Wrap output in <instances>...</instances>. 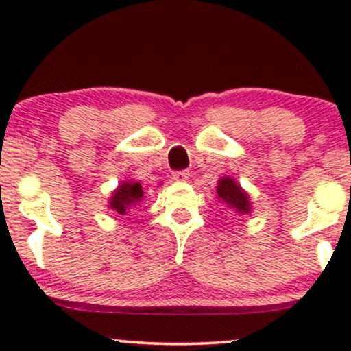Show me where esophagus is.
I'll list each match as a JSON object with an SVG mask.
<instances>
[{"mask_svg": "<svg viewBox=\"0 0 351 351\" xmlns=\"http://www.w3.org/2000/svg\"><path fill=\"white\" fill-rule=\"evenodd\" d=\"M173 180L178 181V183H186L189 180V171L183 170V171H175L173 173Z\"/></svg>", "mask_w": 351, "mask_h": 351, "instance_id": "34e87169", "label": "esophagus"}]
</instances>
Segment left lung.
<instances>
[{"label":"left lung","mask_w":351,"mask_h":351,"mask_svg":"<svg viewBox=\"0 0 351 351\" xmlns=\"http://www.w3.org/2000/svg\"><path fill=\"white\" fill-rule=\"evenodd\" d=\"M216 198L236 215H251V196L232 176H221L216 186Z\"/></svg>","instance_id":"left-lung-1"}]
</instances>
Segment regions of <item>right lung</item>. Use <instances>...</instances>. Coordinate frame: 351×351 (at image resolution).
Returning a JSON list of instances; mask_svg holds the SVG:
<instances>
[{"label":"right lung","instance_id":"add662e5","mask_svg":"<svg viewBox=\"0 0 351 351\" xmlns=\"http://www.w3.org/2000/svg\"><path fill=\"white\" fill-rule=\"evenodd\" d=\"M145 199V191L142 184L134 180H125L112 191L108 198L107 208L114 211L115 215H127L132 208L140 204Z\"/></svg>","mask_w":351,"mask_h":351}]
</instances>
